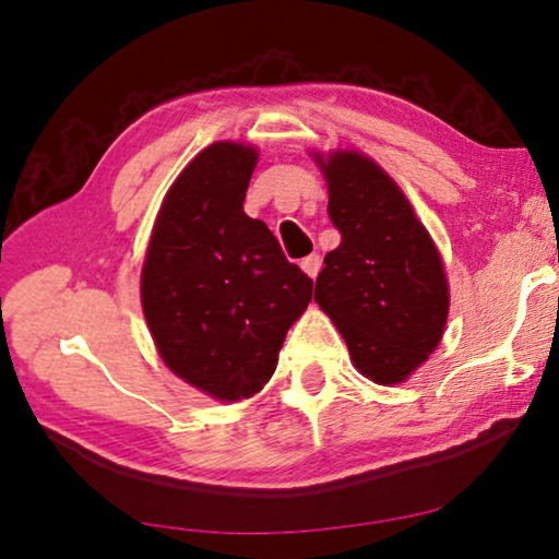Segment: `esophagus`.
I'll return each instance as SVG.
<instances>
[{
  "instance_id": "34e87169",
  "label": "esophagus",
  "mask_w": 559,
  "mask_h": 559,
  "mask_svg": "<svg viewBox=\"0 0 559 559\" xmlns=\"http://www.w3.org/2000/svg\"><path fill=\"white\" fill-rule=\"evenodd\" d=\"M300 269L306 271L310 278H316L318 273H320V269H323V259H320L318 253H310V257H306V259L300 261Z\"/></svg>"
}]
</instances>
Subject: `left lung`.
<instances>
[{
    "label": "left lung",
    "mask_w": 559,
    "mask_h": 559,
    "mask_svg": "<svg viewBox=\"0 0 559 559\" xmlns=\"http://www.w3.org/2000/svg\"><path fill=\"white\" fill-rule=\"evenodd\" d=\"M328 214L343 236L325 257L316 302L333 318L367 380L400 384L437 349L449 283L429 231L384 169L362 153L316 155Z\"/></svg>",
    "instance_id": "left-lung-1"
}]
</instances>
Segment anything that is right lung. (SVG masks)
Instances as JSON below:
<instances>
[{
    "label": "right lung",
    "mask_w": 559,
    "mask_h": 559,
    "mask_svg": "<svg viewBox=\"0 0 559 559\" xmlns=\"http://www.w3.org/2000/svg\"><path fill=\"white\" fill-rule=\"evenodd\" d=\"M259 153L204 147L159 206L140 296L159 357L219 402L263 390L313 281L283 257L276 236L243 212Z\"/></svg>",
    "instance_id": "1"
}]
</instances>
